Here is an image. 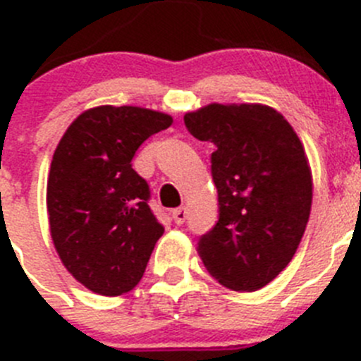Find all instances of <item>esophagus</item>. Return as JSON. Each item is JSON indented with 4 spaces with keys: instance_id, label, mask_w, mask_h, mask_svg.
Wrapping results in <instances>:
<instances>
[{
    "instance_id": "obj_1",
    "label": "esophagus",
    "mask_w": 361,
    "mask_h": 361,
    "mask_svg": "<svg viewBox=\"0 0 361 361\" xmlns=\"http://www.w3.org/2000/svg\"><path fill=\"white\" fill-rule=\"evenodd\" d=\"M171 216H173V220H175V224H184V220H186V216H188V209L186 208H177V209H173V212H171Z\"/></svg>"
}]
</instances>
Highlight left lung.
Segmentation results:
<instances>
[{"label":"left lung","mask_w":361,"mask_h":361,"mask_svg":"<svg viewBox=\"0 0 361 361\" xmlns=\"http://www.w3.org/2000/svg\"><path fill=\"white\" fill-rule=\"evenodd\" d=\"M188 132L215 145L219 222L199 238L209 275L233 291H257L286 269L304 237L312 175L302 141L266 104L212 103L184 116Z\"/></svg>","instance_id":"1"}]
</instances>
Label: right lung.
I'll return each mask as SVG.
<instances>
[{
    "label": "right lung",
    "instance_id": "right-lung-1",
    "mask_svg": "<svg viewBox=\"0 0 361 361\" xmlns=\"http://www.w3.org/2000/svg\"><path fill=\"white\" fill-rule=\"evenodd\" d=\"M171 123L149 108L95 106L70 124L54 152L47 183L54 247L70 275L97 295L132 291L164 233L132 159Z\"/></svg>",
    "mask_w": 361,
    "mask_h": 361
}]
</instances>
